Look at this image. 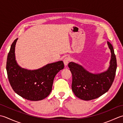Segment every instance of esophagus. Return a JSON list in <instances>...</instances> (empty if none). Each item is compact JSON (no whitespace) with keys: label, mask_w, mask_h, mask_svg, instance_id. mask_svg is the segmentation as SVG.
Returning <instances> with one entry per match:
<instances>
[{"label":"esophagus","mask_w":123,"mask_h":123,"mask_svg":"<svg viewBox=\"0 0 123 123\" xmlns=\"http://www.w3.org/2000/svg\"><path fill=\"white\" fill-rule=\"evenodd\" d=\"M69 61H70V59H69V57H65V58L64 59V61H63L65 66H67V65H68V64L69 63Z\"/></svg>","instance_id":"obj_1"}]
</instances>
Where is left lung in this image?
Masks as SVG:
<instances>
[{"mask_svg":"<svg viewBox=\"0 0 123 123\" xmlns=\"http://www.w3.org/2000/svg\"><path fill=\"white\" fill-rule=\"evenodd\" d=\"M111 51L110 66L106 71L93 74L74 62L68 65L72 74V89L74 94L83 100H91L101 96L111 87L116 75V58L112 44L107 42Z\"/></svg>","mask_w":123,"mask_h":123,"instance_id":"obj_1","label":"left lung"}]
</instances>
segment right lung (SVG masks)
Wrapping results in <instances>:
<instances>
[{
  "label": "right lung",
  "instance_id": "right-lung-1",
  "mask_svg": "<svg viewBox=\"0 0 123 123\" xmlns=\"http://www.w3.org/2000/svg\"><path fill=\"white\" fill-rule=\"evenodd\" d=\"M17 39L12 42L7 56L6 70L10 84L14 92L23 98L31 101L41 100L50 93L55 77L64 68V62L59 61L48 64L32 71L22 68L15 56Z\"/></svg>",
  "mask_w": 123,
  "mask_h": 123
}]
</instances>
